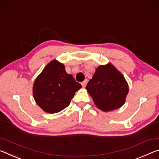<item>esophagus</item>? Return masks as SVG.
I'll use <instances>...</instances> for the list:
<instances>
[{"mask_svg": "<svg viewBox=\"0 0 159 159\" xmlns=\"http://www.w3.org/2000/svg\"><path fill=\"white\" fill-rule=\"evenodd\" d=\"M87 80H84V82H82V87H84L85 86L87 85Z\"/></svg>", "mask_w": 159, "mask_h": 159, "instance_id": "obj_1", "label": "esophagus"}]
</instances>
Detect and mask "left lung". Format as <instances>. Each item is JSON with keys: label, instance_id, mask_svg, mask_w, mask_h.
<instances>
[{"label": "left lung", "instance_id": "left-lung-1", "mask_svg": "<svg viewBox=\"0 0 159 159\" xmlns=\"http://www.w3.org/2000/svg\"><path fill=\"white\" fill-rule=\"evenodd\" d=\"M86 89L95 105L104 112L120 108L129 92L123 75L111 63L98 66Z\"/></svg>", "mask_w": 159, "mask_h": 159}]
</instances>
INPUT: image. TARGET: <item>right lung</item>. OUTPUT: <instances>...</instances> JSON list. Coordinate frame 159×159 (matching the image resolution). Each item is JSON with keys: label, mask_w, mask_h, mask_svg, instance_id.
Here are the masks:
<instances>
[{"label": "right lung", "mask_w": 159, "mask_h": 159, "mask_svg": "<svg viewBox=\"0 0 159 159\" xmlns=\"http://www.w3.org/2000/svg\"><path fill=\"white\" fill-rule=\"evenodd\" d=\"M81 87L72 75L67 73L64 65L53 60L36 77L33 96L44 111L56 113L69 106L75 92Z\"/></svg>", "instance_id": "1"}]
</instances>
